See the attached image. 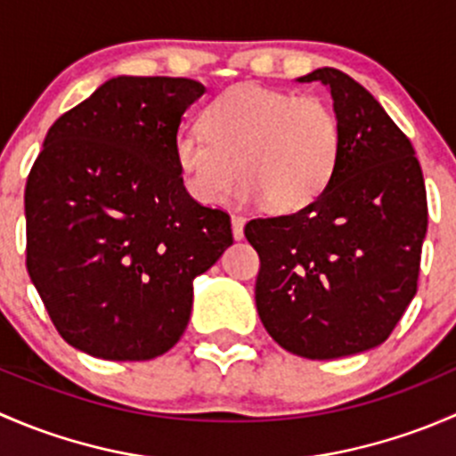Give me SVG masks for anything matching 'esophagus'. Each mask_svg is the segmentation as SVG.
I'll use <instances>...</instances> for the list:
<instances>
[{
    "label": "esophagus",
    "instance_id": "esophagus-1",
    "mask_svg": "<svg viewBox=\"0 0 456 456\" xmlns=\"http://www.w3.org/2000/svg\"><path fill=\"white\" fill-rule=\"evenodd\" d=\"M232 233L236 240H242L245 238V218L238 214H232Z\"/></svg>",
    "mask_w": 456,
    "mask_h": 456
}]
</instances>
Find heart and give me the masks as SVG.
<instances>
[{"label":"heart","mask_w":456,"mask_h":456,"mask_svg":"<svg viewBox=\"0 0 456 456\" xmlns=\"http://www.w3.org/2000/svg\"><path fill=\"white\" fill-rule=\"evenodd\" d=\"M201 132H178L174 159L187 191L218 205L236 178L238 202L280 214L314 205L335 176L342 151L338 114L317 96L240 84L202 110Z\"/></svg>","instance_id":"obj_1"}]
</instances>
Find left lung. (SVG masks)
I'll return each mask as SVG.
<instances>
[{
  "label": "left lung",
  "mask_w": 456,
  "mask_h": 456,
  "mask_svg": "<svg viewBox=\"0 0 456 456\" xmlns=\"http://www.w3.org/2000/svg\"><path fill=\"white\" fill-rule=\"evenodd\" d=\"M342 127L335 176L314 205L249 220L260 256L256 306L271 338L309 360H335L388 339L417 293L428 229L424 174L412 142L364 86L317 68Z\"/></svg>",
  "instance_id": "8db88e82"
}]
</instances>
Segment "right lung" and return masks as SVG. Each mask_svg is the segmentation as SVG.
<instances>
[{
    "instance_id": "add662e5",
    "label": "right lung",
    "mask_w": 456,
    "mask_h": 456,
    "mask_svg": "<svg viewBox=\"0 0 456 456\" xmlns=\"http://www.w3.org/2000/svg\"><path fill=\"white\" fill-rule=\"evenodd\" d=\"M194 79L114 77L53 123L26 183V266L70 346L112 362L167 353L194 278L233 242L174 159Z\"/></svg>"
}]
</instances>
